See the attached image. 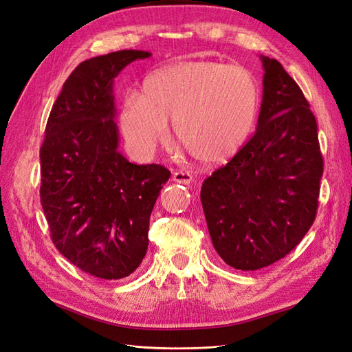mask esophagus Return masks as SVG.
Here are the masks:
<instances>
[{
	"instance_id": "1",
	"label": "esophagus",
	"mask_w": 352,
	"mask_h": 352,
	"mask_svg": "<svg viewBox=\"0 0 352 352\" xmlns=\"http://www.w3.org/2000/svg\"><path fill=\"white\" fill-rule=\"evenodd\" d=\"M173 181H175V183H179V184H190L192 181V175L187 171H175L173 174Z\"/></svg>"
}]
</instances>
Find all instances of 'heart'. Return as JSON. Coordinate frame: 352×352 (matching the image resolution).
Returning a JSON list of instances; mask_svg holds the SVG:
<instances>
[{
    "label": "heart",
    "mask_w": 352,
    "mask_h": 352,
    "mask_svg": "<svg viewBox=\"0 0 352 352\" xmlns=\"http://www.w3.org/2000/svg\"><path fill=\"white\" fill-rule=\"evenodd\" d=\"M252 72L214 61H186L144 78L142 95L121 102L118 122L135 152L152 155L171 121L174 138L203 164L221 165L240 152L258 111Z\"/></svg>",
    "instance_id": "b5f03b06"
}]
</instances>
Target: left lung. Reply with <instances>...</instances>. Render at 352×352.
<instances>
[{
  "label": "left lung",
  "mask_w": 352,
  "mask_h": 352,
  "mask_svg": "<svg viewBox=\"0 0 352 352\" xmlns=\"http://www.w3.org/2000/svg\"><path fill=\"white\" fill-rule=\"evenodd\" d=\"M260 60L263 99L256 133L200 191L214 250L240 270L266 267L296 248L314 222L323 175L307 99L279 61Z\"/></svg>",
  "instance_id": "obj_1"
}]
</instances>
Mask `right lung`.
I'll return each mask as SVG.
<instances>
[{
	"label": "right lung",
	"instance_id": "add662e5",
	"mask_svg": "<svg viewBox=\"0 0 352 352\" xmlns=\"http://www.w3.org/2000/svg\"><path fill=\"white\" fill-rule=\"evenodd\" d=\"M151 52L124 50L78 64L56 98L41 147V203L58 252L100 279L142 263L149 219L171 173L118 152L114 78Z\"/></svg>",
	"mask_w": 352,
	"mask_h": 352
}]
</instances>
